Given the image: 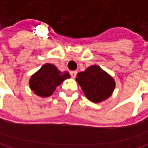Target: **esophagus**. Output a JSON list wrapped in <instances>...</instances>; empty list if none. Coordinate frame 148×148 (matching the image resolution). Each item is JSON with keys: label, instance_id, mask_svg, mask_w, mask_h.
I'll use <instances>...</instances> for the list:
<instances>
[{"label": "esophagus", "instance_id": "esophagus-1", "mask_svg": "<svg viewBox=\"0 0 148 148\" xmlns=\"http://www.w3.org/2000/svg\"><path fill=\"white\" fill-rule=\"evenodd\" d=\"M70 74H71V77H72V78H75V76H76V74H77V72H76V71H71V72H70Z\"/></svg>", "mask_w": 148, "mask_h": 148}]
</instances>
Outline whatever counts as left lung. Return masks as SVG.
Listing matches in <instances>:
<instances>
[{"label":"left lung","mask_w":148,"mask_h":148,"mask_svg":"<svg viewBox=\"0 0 148 148\" xmlns=\"http://www.w3.org/2000/svg\"><path fill=\"white\" fill-rule=\"evenodd\" d=\"M76 81L88 100L95 103L110 97L116 86L114 78L98 65H91L85 71L78 73Z\"/></svg>","instance_id":"1"}]
</instances>
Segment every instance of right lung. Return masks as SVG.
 Here are the masks:
<instances>
[{
	"instance_id": "1",
	"label": "right lung",
	"mask_w": 148,
	"mask_h": 148,
	"mask_svg": "<svg viewBox=\"0 0 148 148\" xmlns=\"http://www.w3.org/2000/svg\"><path fill=\"white\" fill-rule=\"evenodd\" d=\"M68 72H61L51 63L44 64L37 72L29 78V87L35 95L41 97H48L53 94L56 88L63 80L69 79Z\"/></svg>"
}]
</instances>
